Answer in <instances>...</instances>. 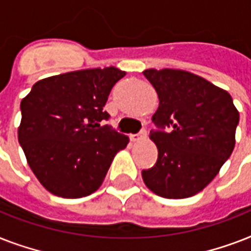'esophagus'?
<instances>
[{"mask_svg": "<svg viewBox=\"0 0 251 251\" xmlns=\"http://www.w3.org/2000/svg\"><path fill=\"white\" fill-rule=\"evenodd\" d=\"M147 137V131L146 130H142L139 134H133V135H130V139L133 142H138V141H142V139H145Z\"/></svg>", "mask_w": 251, "mask_h": 251, "instance_id": "obj_1", "label": "esophagus"}]
</instances>
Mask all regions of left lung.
Masks as SVG:
<instances>
[{
	"label": "left lung",
	"mask_w": 251,
	"mask_h": 251,
	"mask_svg": "<svg viewBox=\"0 0 251 251\" xmlns=\"http://www.w3.org/2000/svg\"><path fill=\"white\" fill-rule=\"evenodd\" d=\"M159 98L152 121L169 131H151L157 161L142 171L146 186L163 198L202 191L232 155L240 113L226 90L179 69H147Z\"/></svg>",
	"instance_id": "1"
}]
</instances>
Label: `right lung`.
Segmentation results:
<instances>
[{
	"label": "right lung",
	"instance_id": "right-lung-1",
	"mask_svg": "<svg viewBox=\"0 0 251 251\" xmlns=\"http://www.w3.org/2000/svg\"><path fill=\"white\" fill-rule=\"evenodd\" d=\"M120 69H86L39 80L22 99L18 141L39 182L62 198H82L101 186L129 137L100 122Z\"/></svg>",
	"mask_w": 251,
	"mask_h": 251
}]
</instances>
